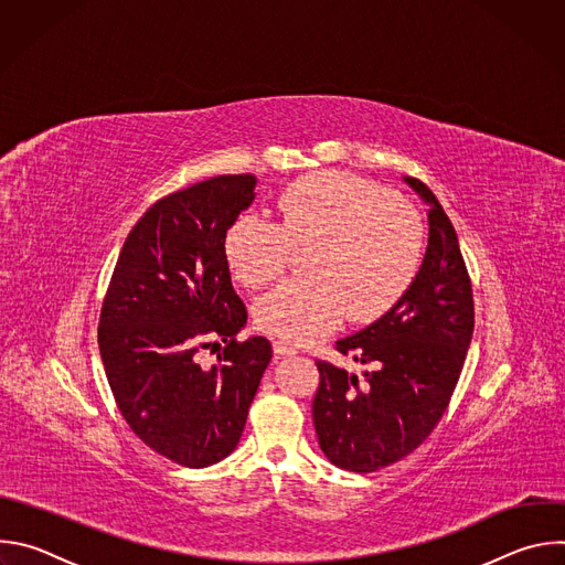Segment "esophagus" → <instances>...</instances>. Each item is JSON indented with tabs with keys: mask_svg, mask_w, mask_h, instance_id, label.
<instances>
[{
	"mask_svg": "<svg viewBox=\"0 0 565 565\" xmlns=\"http://www.w3.org/2000/svg\"><path fill=\"white\" fill-rule=\"evenodd\" d=\"M273 351H275V355H279V358H284V355H295V353H297L288 342H275V344H273Z\"/></svg>",
	"mask_w": 565,
	"mask_h": 565,
	"instance_id": "obj_1",
	"label": "esophagus"
}]
</instances>
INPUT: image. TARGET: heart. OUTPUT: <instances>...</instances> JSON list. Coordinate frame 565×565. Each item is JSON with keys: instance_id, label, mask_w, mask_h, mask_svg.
<instances>
[{"instance_id": "b5f03b06", "label": "heart", "mask_w": 565, "mask_h": 565, "mask_svg": "<svg viewBox=\"0 0 565 565\" xmlns=\"http://www.w3.org/2000/svg\"><path fill=\"white\" fill-rule=\"evenodd\" d=\"M277 210L279 223L246 212L223 234L225 264L248 288L279 279L292 248H312L310 279L286 281L257 301L262 331L310 344L344 317H382L414 284L425 248L423 221L380 185L349 172H319L290 183Z\"/></svg>"}]
</instances>
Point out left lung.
Here are the masks:
<instances>
[{
  "label": "left lung",
  "mask_w": 565,
  "mask_h": 565,
  "mask_svg": "<svg viewBox=\"0 0 565 565\" xmlns=\"http://www.w3.org/2000/svg\"><path fill=\"white\" fill-rule=\"evenodd\" d=\"M405 183L429 205V246L402 299L371 327L338 342L342 355L373 364L364 380L317 362L312 423L327 458L349 471L388 467L434 431L443 418L473 333L471 281L456 230L434 192Z\"/></svg>",
  "instance_id": "left-lung-1"
}]
</instances>
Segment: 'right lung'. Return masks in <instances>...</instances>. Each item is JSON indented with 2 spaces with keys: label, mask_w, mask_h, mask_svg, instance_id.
Here are the masks:
<instances>
[{
  "label": "right lung",
  "mask_w": 565,
  "mask_h": 565,
  "mask_svg": "<svg viewBox=\"0 0 565 565\" xmlns=\"http://www.w3.org/2000/svg\"><path fill=\"white\" fill-rule=\"evenodd\" d=\"M255 185L253 174H227L156 201L125 238L100 310V358L122 418L192 469L234 451L273 358L266 338L236 342L248 312L223 257V234ZM216 339L220 362L201 367L198 351Z\"/></svg>",
  "instance_id": "add662e5"
}]
</instances>
